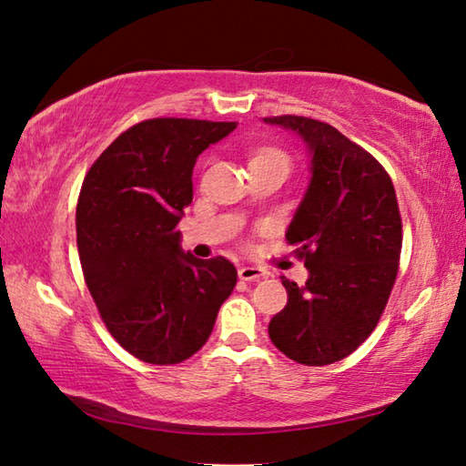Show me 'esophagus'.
<instances>
[{"instance_id":"34e87169","label":"esophagus","mask_w":466,"mask_h":466,"mask_svg":"<svg viewBox=\"0 0 466 466\" xmlns=\"http://www.w3.org/2000/svg\"><path fill=\"white\" fill-rule=\"evenodd\" d=\"M268 273L260 267H240L238 268V277L242 281H258V279H265Z\"/></svg>"}]
</instances>
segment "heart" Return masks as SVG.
Returning a JSON list of instances; mask_svg holds the SVG:
<instances>
[{"label":"heart","mask_w":466,"mask_h":466,"mask_svg":"<svg viewBox=\"0 0 466 466\" xmlns=\"http://www.w3.org/2000/svg\"><path fill=\"white\" fill-rule=\"evenodd\" d=\"M252 160H277V163H283V165H287L289 167V158H287L281 150H277V148H265V150H260L258 155L252 158Z\"/></svg>","instance_id":"b5f03b06"}]
</instances>
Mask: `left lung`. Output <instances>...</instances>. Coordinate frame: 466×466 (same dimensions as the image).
Instances as JSON below:
<instances>
[{"mask_svg":"<svg viewBox=\"0 0 466 466\" xmlns=\"http://www.w3.org/2000/svg\"><path fill=\"white\" fill-rule=\"evenodd\" d=\"M306 142L311 177L285 238L309 277L281 279L287 306L268 336L285 357L332 365L373 332L391 295L401 255V216L391 177L334 126L303 116L262 117Z\"/></svg>","mask_w":466,"mask_h":466,"instance_id":"obj_1","label":"left lung"}]
</instances>
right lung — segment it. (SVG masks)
<instances>
[{"label": "right lung", "instance_id": "obj_1", "mask_svg": "<svg viewBox=\"0 0 466 466\" xmlns=\"http://www.w3.org/2000/svg\"><path fill=\"white\" fill-rule=\"evenodd\" d=\"M236 122L155 117L122 132L91 165L77 201V248L89 293L117 344L150 365L196 354L230 298L236 268L183 252L177 224L193 167Z\"/></svg>", "mask_w": 466, "mask_h": 466}]
</instances>
